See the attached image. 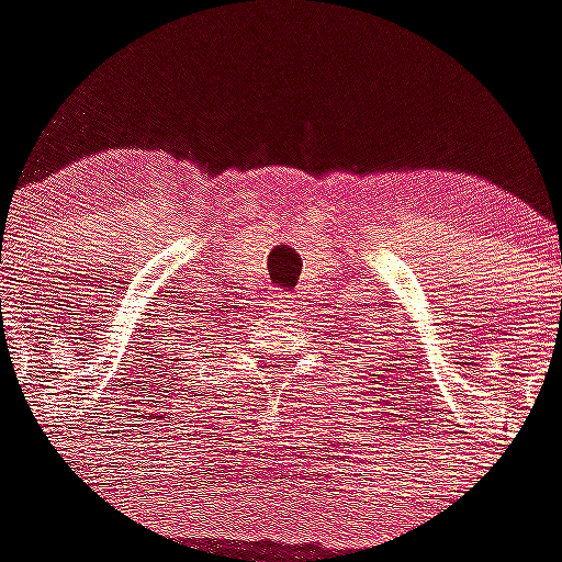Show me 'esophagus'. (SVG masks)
<instances>
[{"label": "esophagus", "instance_id": "1", "mask_svg": "<svg viewBox=\"0 0 562 562\" xmlns=\"http://www.w3.org/2000/svg\"><path fill=\"white\" fill-rule=\"evenodd\" d=\"M271 301H274L277 306H288V301H291V296H288V293H282L280 288H277V291L271 293Z\"/></svg>", "mask_w": 562, "mask_h": 562}]
</instances>
